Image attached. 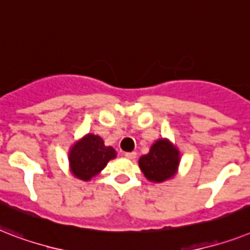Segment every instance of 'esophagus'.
<instances>
[{
    "mask_svg": "<svg viewBox=\"0 0 250 250\" xmlns=\"http://www.w3.org/2000/svg\"><path fill=\"white\" fill-rule=\"evenodd\" d=\"M125 157L129 160H134L137 157V152H126L125 153Z\"/></svg>",
    "mask_w": 250,
    "mask_h": 250,
    "instance_id": "1",
    "label": "esophagus"
}]
</instances>
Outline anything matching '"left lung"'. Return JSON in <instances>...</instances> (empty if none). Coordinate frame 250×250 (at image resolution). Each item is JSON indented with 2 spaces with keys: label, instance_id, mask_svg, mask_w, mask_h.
<instances>
[{
  "label": "left lung",
  "instance_id": "1",
  "mask_svg": "<svg viewBox=\"0 0 250 250\" xmlns=\"http://www.w3.org/2000/svg\"><path fill=\"white\" fill-rule=\"evenodd\" d=\"M179 163L181 152L178 147L167 138L157 139L151 146L149 152L138 161L142 173L153 183H163L173 178L178 173Z\"/></svg>",
  "mask_w": 250,
  "mask_h": 250
}]
</instances>
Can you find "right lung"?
<instances>
[{
  "label": "right lung",
  "mask_w": 250,
  "mask_h": 250,
  "mask_svg": "<svg viewBox=\"0 0 250 250\" xmlns=\"http://www.w3.org/2000/svg\"><path fill=\"white\" fill-rule=\"evenodd\" d=\"M116 156L117 153L113 147L105 146L99 135L87 133L69 148V170L80 181H91L104 169L109 160L116 159Z\"/></svg>",
  "instance_id": "add662e5"
}]
</instances>
